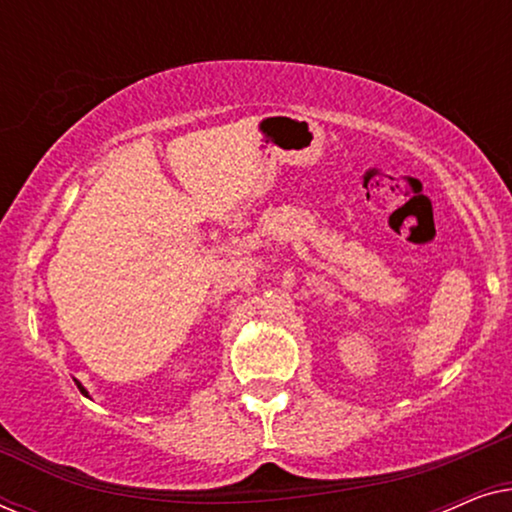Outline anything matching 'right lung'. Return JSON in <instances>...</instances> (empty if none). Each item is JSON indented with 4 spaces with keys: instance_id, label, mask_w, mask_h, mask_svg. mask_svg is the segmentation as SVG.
Segmentation results:
<instances>
[{
    "instance_id": "1",
    "label": "right lung",
    "mask_w": 512,
    "mask_h": 512,
    "mask_svg": "<svg viewBox=\"0 0 512 512\" xmlns=\"http://www.w3.org/2000/svg\"><path fill=\"white\" fill-rule=\"evenodd\" d=\"M76 387H79V389H81V394H83V396H88V391H86V389H83V387H81V384H79V382H76Z\"/></svg>"
}]
</instances>
